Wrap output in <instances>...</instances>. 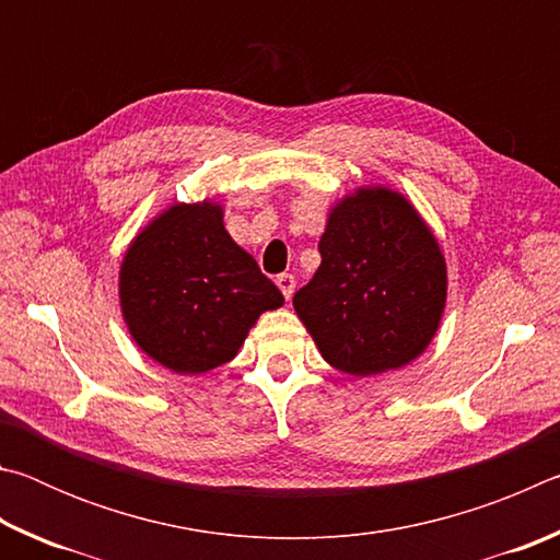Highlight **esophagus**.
Here are the masks:
<instances>
[{
    "instance_id": "obj_1",
    "label": "esophagus",
    "mask_w": 560,
    "mask_h": 560,
    "mask_svg": "<svg viewBox=\"0 0 560 560\" xmlns=\"http://www.w3.org/2000/svg\"><path fill=\"white\" fill-rule=\"evenodd\" d=\"M277 287L281 289L283 299L291 301V296H293V289H296V279H293L291 273H279V277H277Z\"/></svg>"
}]
</instances>
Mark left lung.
I'll return each mask as SVG.
<instances>
[{
	"mask_svg": "<svg viewBox=\"0 0 560 560\" xmlns=\"http://www.w3.org/2000/svg\"><path fill=\"white\" fill-rule=\"evenodd\" d=\"M320 267L293 308L330 365L375 375L430 346L447 269L428 224L393 189H360L328 217Z\"/></svg>",
	"mask_w": 560,
	"mask_h": 560,
	"instance_id": "left-lung-1",
	"label": "left lung"
}]
</instances>
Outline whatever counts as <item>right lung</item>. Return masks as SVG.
Here are the masks:
<instances>
[{"label":"right lung","instance_id":"add662e5","mask_svg":"<svg viewBox=\"0 0 560 560\" xmlns=\"http://www.w3.org/2000/svg\"><path fill=\"white\" fill-rule=\"evenodd\" d=\"M281 303L212 202L170 207L136 236L120 267L130 336L175 373H207L232 360L259 314Z\"/></svg>","mask_w":560,"mask_h":560}]
</instances>
